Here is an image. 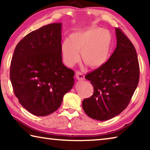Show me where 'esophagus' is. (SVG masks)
<instances>
[{
  "mask_svg": "<svg viewBox=\"0 0 150 150\" xmlns=\"http://www.w3.org/2000/svg\"><path fill=\"white\" fill-rule=\"evenodd\" d=\"M75 77L79 81H82L85 79V76L81 71H77L75 73Z\"/></svg>",
  "mask_w": 150,
  "mask_h": 150,
  "instance_id": "1",
  "label": "esophagus"
}]
</instances>
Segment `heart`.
<instances>
[{
    "label": "heart",
    "instance_id": "b5f03b06",
    "mask_svg": "<svg viewBox=\"0 0 150 150\" xmlns=\"http://www.w3.org/2000/svg\"><path fill=\"white\" fill-rule=\"evenodd\" d=\"M112 38L110 32L100 27L88 28L70 34L61 45V53L66 65L72 67L81 58L90 67L99 68L110 57Z\"/></svg>",
    "mask_w": 150,
    "mask_h": 150
}]
</instances>
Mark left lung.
<instances>
[{"instance_id":"1","label":"left lung","mask_w":150,"mask_h":150,"mask_svg":"<svg viewBox=\"0 0 150 150\" xmlns=\"http://www.w3.org/2000/svg\"><path fill=\"white\" fill-rule=\"evenodd\" d=\"M115 30V52L105 65L85 76L93 85L94 93L83 100V110L90 118L100 121L120 114L128 106L139 82L135 47L120 28Z\"/></svg>"}]
</instances>
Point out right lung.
Wrapping results in <instances>:
<instances>
[{
	"mask_svg": "<svg viewBox=\"0 0 150 150\" xmlns=\"http://www.w3.org/2000/svg\"><path fill=\"white\" fill-rule=\"evenodd\" d=\"M62 25L50 24L29 33L17 44L12 58L10 79L14 95L38 116L57 110L74 85V71L62 62Z\"/></svg>",
	"mask_w": 150,
	"mask_h": 150,
	"instance_id": "right-lung-1",
	"label": "right lung"
}]
</instances>
